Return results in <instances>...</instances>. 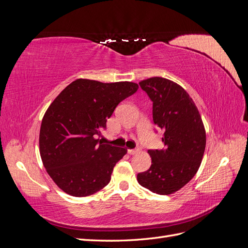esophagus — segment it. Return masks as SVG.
<instances>
[{
	"mask_svg": "<svg viewBox=\"0 0 248 248\" xmlns=\"http://www.w3.org/2000/svg\"><path fill=\"white\" fill-rule=\"evenodd\" d=\"M127 152H128V154H130V155L136 154L139 152V149H128L127 150Z\"/></svg>",
	"mask_w": 248,
	"mask_h": 248,
	"instance_id": "34e87169",
	"label": "esophagus"
}]
</instances>
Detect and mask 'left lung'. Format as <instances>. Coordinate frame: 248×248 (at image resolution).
<instances>
[{
  "label": "left lung",
  "instance_id": "1",
  "mask_svg": "<svg viewBox=\"0 0 248 248\" xmlns=\"http://www.w3.org/2000/svg\"><path fill=\"white\" fill-rule=\"evenodd\" d=\"M153 103L154 124L163 131L160 150L151 149L152 164L138 182L157 194H170L188 183L201 166L206 132L200 112L185 90L163 78L140 82Z\"/></svg>",
  "mask_w": 248,
  "mask_h": 248
}]
</instances>
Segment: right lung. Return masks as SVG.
<instances>
[{"instance_id":"obj_1","label":"right lung","mask_w":248,"mask_h":248,"mask_svg":"<svg viewBox=\"0 0 248 248\" xmlns=\"http://www.w3.org/2000/svg\"><path fill=\"white\" fill-rule=\"evenodd\" d=\"M138 89L130 81L104 84L79 78L52 101L41 123L40 156L63 191L88 197L109 183L126 149L103 144L98 138L118 104Z\"/></svg>"}]
</instances>
